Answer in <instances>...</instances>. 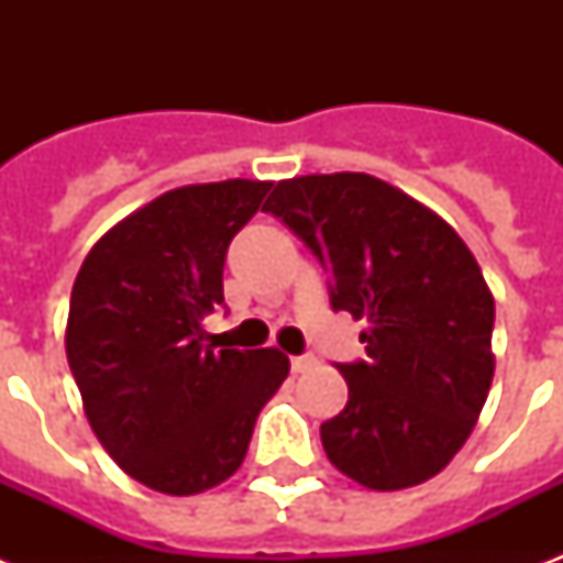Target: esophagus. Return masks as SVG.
Wrapping results in <instances>:
<instances>
[{
	"mask_svg": "<svg viewBox=\"0 0 563 563\" xmlns=\"http://www.w3.org/2000/svg\"><path fill=\"white\" fill-rule=\"evenodd\" d=\"M312 365H316L312 356H291V374H303V371H309Z\"/></svg>",
	"mask_w": 563,
	"mask_h": 563,
	"instance_id": "obj_1",
	"label": "esophagus"
}]
</instances>
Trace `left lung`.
<instances>
[{"instance_id":"left-lung-1","label":"left lung","mask_w":563,"mask_h":563,"mask_svg":"<svg viewBox=\"0 0 563 563\" xmlns=\"http://www.w3.org/2000/svg\"><path fill=\"white\" fill-rule=\"evenodd\" d=\"M263 210L333 274V309L368 321V360L335 365L347 406L321 423L327 459L371 490L432 479L471 438L494 379V295L471 247L365 172L280 180Z\"/></svg>"}]
</instances>
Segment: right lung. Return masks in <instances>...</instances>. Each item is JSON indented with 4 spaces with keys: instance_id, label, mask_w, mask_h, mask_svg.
Segmentation results:
<instances>
[{
    "instance_id": "1",
    "label": "right lung",
    "mask_w": 563,
    "mask_h": 563,
    "mask_svg": "<svg viewBox=\"0 0 563 563\" xmlns=\"http://www.w3.org/2000/svg\"><path fill=\"white\" fill-rule=\"evenodd\" d=\"M268 180L172 189L104 233L75 277L66 360L108 455L145 488L189 497L245 462L256 415L289 376L277 347L216 351L230 239Z\"/></svg>"
}]
</instances>
